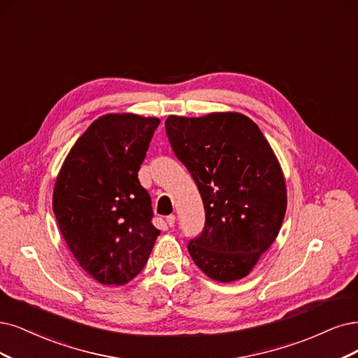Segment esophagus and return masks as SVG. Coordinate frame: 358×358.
<instances>
[{"label": "esophagus", "mask_w": 358, "mask_h": 358, "mask_svg": "<svg viewBox=\"0 0 358 358\" xmlns=\"http://www.w3.org/2000/svg\"><path fill=\"white\" fill-rule=\"evenodd\" d=\"M166 224L169 227H174L176 226V215H168L166 217Z\"/></svg>", "instance_id": "esophagus-1"}]
</instances>
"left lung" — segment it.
I'll return each instance as SVG.
<instances>
[{"instance_id": "obj_1", "label": "left lung", "mask_w": 358, "mask_h": 358, "mask_svg": "<svg viewBox=\"0 0 358 358\" xmlns=\"http://www.w3.org/2000/svg\"><path fill=\"white\" fill-rule=\"evenodd\" d=\"M165 128L205 206L203 231L187 245L190 257L209 279H243L275 241L286 214L279 159L252 119L237 112L169 115Z\"/></svg>"}]
</instances>
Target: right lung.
<instances>
[{"mask_svg": "<svg viewBox=\"0 0 358 358\" xmlns=\"http://www.w3.org/2000/svg\"><path fill=\"white\" fill-rule=\"evenodd\" d=\"M161 119L108 113L72 145L59 171L52 210L72 255L92 279L121 286L144 268L161 234L138 169Z\"/></svg>", "mask_w": 358, "mask_h": 358, "instance_id": "obj_1", "label": "right lung"}]
</instances>
